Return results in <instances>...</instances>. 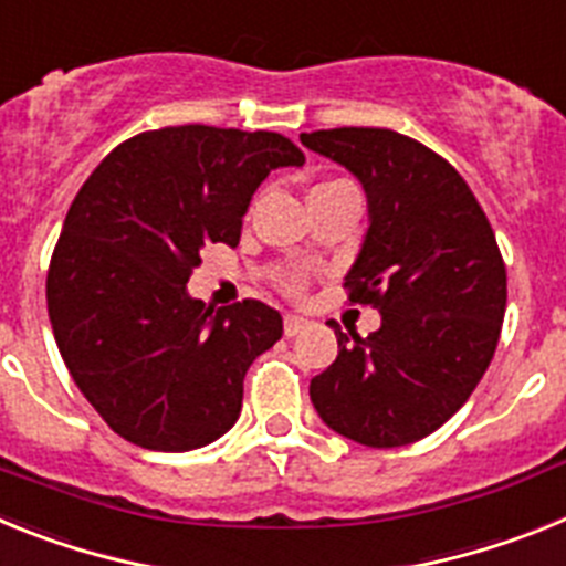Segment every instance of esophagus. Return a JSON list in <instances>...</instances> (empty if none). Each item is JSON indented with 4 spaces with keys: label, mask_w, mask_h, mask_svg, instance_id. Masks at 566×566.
<instances>
[{
    "label": "esophagus",
    "mask_w": 566,
    "mask_h": 566,
    "mask_svg": "<svg viewBox=\"0 0 566 566\" xmlns=\"http://www.w3.org/2000/svg\"><path fill=\"white\" fill-rule=\"evenodd\" d=\"M306 326V317H297V314H286V317H283V334H286V337H294V334H300Z\"/></svg>",
    "instance_id": "obj_1"
}]
</instances>
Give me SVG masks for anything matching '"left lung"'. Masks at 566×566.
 <instances>
[{"label":"left lung","instance_id":"obj_1","mask_svg":"<svg viewBox=\"0 0 566 566\" xmlns=\"http://www.w3.org/2000/svg\"><path fill=\"white\" fill-rule=\"evenodd\" d=\"M363 184L368 229L345 274L354 303L382 317L337 334V359L308 385L314 411L365 448H399L442 428L488 371L507 306V272L482 207L451 164L394 129L300 135Z\"/></svg>","mask_w":566,"mask_h":566}]
</instances>
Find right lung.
<instances>
[{
  "instance_id": "right-lung-1",
  "label": "right lung",
  "mask_w": 566,
  "mask_h": 566,
  "mask_svg": "<svg viewBox=\"0 0 566 566\" xmlns=\"http://www.w3.org/2000/svg\"><path fill=\"white\" fill-rule=\"evenodd\" d=\"M306 158L277 133L203 124L142 133L93 169L50 260L48 314L98 417L147 451L184 453L238 422L243 377L283 334L260 300L189 297L203 247H238L252 195Z\"/></svg>"
}]
</instances>
